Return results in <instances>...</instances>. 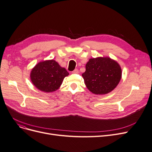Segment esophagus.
Segmentation results:
<instances>
[{
  "label": "esophagus",
  "instance_id": "34e87169",
  "mask_svg": "<svg viewBox=\"0 0 152 152\" xmlns=\"http://www.w3.org/2000/svg\"><path fill=\"white\" fill-rule=\"evenodd\" d=\"M72 73H74V74H77L79 72V70L77 69H75L74 71H72Z\"/></svg>",
  "mask_w": 152,
  "mask_h": 152
}]
</instances>
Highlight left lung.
Segmentation results:
<instances>
[{
	"mask_svg": "<svg viewBox=\"0 0 152 152\" xmlns=\"http://www.w3.org/2000/svg\"><path fill=\"white\" fill-rule=\"evenodd\" d=\"M82 76L92 93L103 95L117 87L122 77V69L119 64L109 57L93 58L86 64Z\"/></svg>",
	"mask_w": 152,
	"mask_h": 152,
	"instance_id": "left-lung-1",
	"label": "left lung"
}]
</instances>
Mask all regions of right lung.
<instances>
[{
    "mask_svg": "<svg viewBox=\"0 0 152 152\" xmlns=\"http://www.w3.org/2000/svg\"><path fill=\"white\" fill-rule=\"evenodd\" d=\"M68 75L66 69L55 60H49L39 62L32 68L30 80L39 91L51 92L60 88L64 78Z\"/></svg>",
    "mask_w": 152,
    "mask_h": 152,
    "instance_id": "add662e5",
    "label": "right lung"
}]
</instances>
